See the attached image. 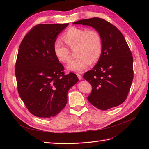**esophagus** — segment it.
I'll list each match as a JSON object with an SVG mask.
<instances>
[{
    "label": "esophagus",
    "mask_w": 149,
    "mask_h": 149,
    "mask_svg": "<svg viewBox=\"0 0 149 149\" xmlns=\"http://www.w3.org/2000/svg\"><path fill=\"white\" fill-rule=\"evenodd\" d=\"M77 74L78 78V79H79V80L82 79V75H81V74H79V73H77V74Z\"/></svg>",
    "instance_id": "obj_1"
}]
</instances>
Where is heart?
<instances>
[{
    "label": "heart",
    "mask_w": 149,
    "mask_h": 149,
    "mask_svg": "<svg viewBox=\"0 0 149 149\" xmlns=\"http://www.w3.org/2000/svg\"><path fill=\"white\" fill-rule=\"evenodd\" d=\"M64 42L71 49H74L76 59L67 66V68L75 72L83 71L92 62L99 59L102 52V39L96 30L72 26L62 35ZM53 52L57 59L61 62L68 63L71 60L70 49L60 40H56L53 44Z\"/></svg>",
    "instance_id": "obj_1"
}]
</instances>
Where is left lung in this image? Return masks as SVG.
<instances>
[{
    "label": "left lung",
    "instance_id": "obj_1",
    "mask_svg": "<svg viewBox=\"0 0 149 149\" xmlns=\"http://www.w3.org/2000/svg\"><path fill=\"white\" fill-rule=\"evenodd\" d=\"M73 24L92 26L102 39V52L98 62L83 75L92 86L89 102L103 111L119 106L127 98L134 78L133 57L123 35L114 25L101 18L83 19Z\"/></svg>",
    "mask_w": 149,
    "mask_h": 149
}]
</instances>
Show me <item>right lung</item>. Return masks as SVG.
Masks as SVG:
<instances>
[{
	"label": "right lung",
	"mask_w": 149,
	"mask_h": 149,
	"mask_svg": "<svg viewBox=\"0 0 149 149\" xmlns=\"http://www.w3.org/2000/svg\"><path fill=\"white\" fill-rule=\"evenodd\" d=\"M69 24H38L25 35L15 63L17 89L29 112L38 118L54 117L63 109L67 94L78 81L65 74L53 52L57 35Z\"/></svg>",
	"instance_id": "right-lung-1"
}]
</instances>
